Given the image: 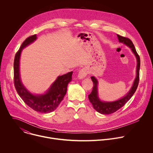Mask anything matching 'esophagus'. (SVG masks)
I'll return each mask as SVG.
<instances>
[{
    "instance_id": "34e87169",
    "label": "esophagus",
    "mask_w": 153,
    "mask_h": 153,
    "mask_svg": "<svg viewBox=\"0 0 153 153\" xmlns=\"http://www.w3.org/2000/svg\"><path fill=\"white\" fill-rule=\"evenodd\" d=\"M87 74H88L87 70L86 68H82L79 71V72L78 73V78L79 79H83L86 76Z\"/></svg>"
}]
</instances>
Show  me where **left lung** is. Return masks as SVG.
Returning a JSON list of instances; mask_svg holds the SVG:
<instances>
[{
  "label": "left lung",
  "instance_id": "8db88e82",
  "mask_svg": "<svg viewBox=\"0 0 153 153\" xmlns=\"http://www.w3.org/2000/svg\"><path fill=\"white\" fill-rule=\"evenodd\" d=\"M118 40L120 42H122L128 47H129L133 53L134 54L137 59V67H136V76L133 82V86L131 88L129 92L121 99L112 101V102H106V101H101L98 96V89L97 85L98 81L95 77L92 76L91 80L93 82V88L91 93L88 95V98L91 103L94 109L98 112L101 114H111L115 112L120 108H121L127 101L131 98L133 95L134 94L139 82V70H140V58L137 54L134 45L132 41L128 38L122 36L120 35H117Z\"/></svg>",
  "mask_w": 153,
  "mask_h": 153
}]
</instances>
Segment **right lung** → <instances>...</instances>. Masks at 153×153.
Instances as JSON below:
<instances>
[{
    "label": "right lung",
    "mask_w": 153,
    "mask_h": 153,
    "mask_svg": "<svg viewBox=\"0 0 153 153\" xmlns=\"http://www.w3.org/2000/svg\"><path fill=\"white\" fill-rule=\"evenodd\" d=\"M33 35L27 38L17 51L14 62V82L16 89L24 102L33 110L41 113H50L59 106L66 94L67 85L72 80L73 71L58 76L44 94L34 95L30 93L22 83L20 76V58L25 47L36 39Z\"/></svg>",
    "instance_id": "add662e5"
}]
</instances>
